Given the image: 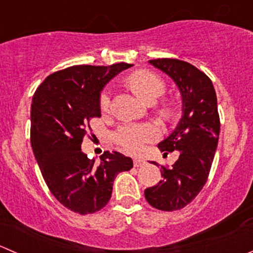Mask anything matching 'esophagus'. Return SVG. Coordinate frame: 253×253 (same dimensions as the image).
Listing matches in <instances>:
<instances>
[{
    "label": "esophagus",
    "instance_id": "34e87169",
    "mask_svg": "<svg viewBox=\"0 0 253 253\" xmlns=\"http://www.w3.org/2000/svg\"><path fill=\"white\" fill-rule=\"evenodd\" d=\"M145 160L144 159H141V158H136V159H133V165L136 168H141L143 165H145Z\"/></svg>",
    "mask_w": 253,
    "mask_h": 253
}]
</instances>
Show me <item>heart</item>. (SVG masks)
Instances as JSON below:
<instances>
[{
	"label": "heart",
	"mask_w": 253,
	"mask_h": 253,
	"mask_svg": "<svg viewBox=\"0 0 253 253\" xmlns=\"http://www.w3.org/2000/svg\"><path fill=\"white\" fill-rule=\"evenodd\" d=\"M129 88L137 96L147 103H153L165 90L163 79L149 71H137L127 78ZM110 104L109 91H103L100 95L101 110H106ZM158 129L150 124H126L115 131L114 139L120 147L131 154H138L144 149L145 144L157 139Z\"/></svg>",
	"instance_id": "1"
}]
</instances>
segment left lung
<instances>
[{
  "instance_id": "left-lung-1",
  "label": "left lung",
  "mask_w": 253,
  "mask_h": 253,
  "mask_svg": "<svg viewBox=\"0 0 253 253\" xmlns=\"http://www.w3.org/2000/svg\"><path fill=\"white\" fill-rule=\"evenodd\" d=\"M149 63L175 82L182 99V116L172 133L158 144L164 154L177 150V162L170 169L162 167L163 180L148 187L144 196L154 208L178 211L195 200L211 171L220 131L216 94L208 76L191 63L176 58Z\"/></svg>"
}]
</instances>
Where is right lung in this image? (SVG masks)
<instances>
[{"label": "right lung", "instance_id": "1", "mask_svg": "<svg viewBox=\"0 0 253 253\" xmlns=\"http://www.w3.org/2000/svg\"><path fill=\"white\" fill-rule=\"evenodd\" d=\"M131 66H72L45 78L33 96L30 142L40 171L56 200L82 215L108 205L115 177L133 168L119 152H105L95 163L81 149L90 119L101 116L103 88Z\"/></svg>", "mask_w": 253, "mask_h": 253}]
</instances>
